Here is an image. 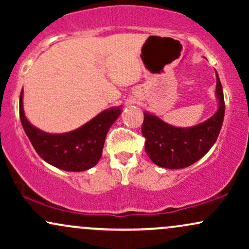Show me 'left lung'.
Here are the masks:
<instances>
[{"label": "left lung", "mask_w": 249, "mask_h": 249, "mask_svg": "<svg viewBox=\"0 0 249 249\" xmlns=\"http://www.w3.org/2000/svg\"><path fill=\"white\" fill-rule=\"evenodd\" d=\"M215 76L218 108L205 122L178 127L167 124L154 113L144 112L142 132L146 138L145 151L154 164L171 170L187 167L201 159L216 142L224 122L225 101L218 72Z\"/></svg>", "instance_id": "obj_1"}]
</instances>
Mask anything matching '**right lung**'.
Masks as SVG:
<instances>
[{
  "label": "right lung",
  "instance_id": "1",
  "mask_svg": "<svg viewBox=\"0 0 249 249\" xmlns=\"http://www.w3.org/2000/svg\"><path fill=\"white\" fill-rule=\"evenodd\" d=\"M123 107L102 111L81 127L65 133H49L34 126L25 117L23 90L19 96V118L34 148L48 164L68 172L96 166L102 157L108 128L121 116Z\"/></svg>",
  "mask_w": 249,
  "mask_h": 249
}]
</instances>
